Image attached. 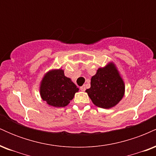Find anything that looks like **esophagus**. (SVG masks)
Segmentation results:
<instances>
[{
	"instance_id": "1",
	"label": "esophagus",
	"mask_w": 156,
	"mask_h": 156,
	"mask_svg": "<svg viewBox=\"0 0 156 156\" xmlns=\"http://www.w3.org/2000/svg\"><path fill=\"white\" fill-rule=\"evenodd\" d=\"M80 89L81 91H83V92H84V91L86 90V87H85V85H83L82 87H80Z\"/></svg>"
}]
</instances>
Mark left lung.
<instances>
[{"instance_id": "8db88e82", "label": "left lung", "mask_w": 156, "mask_h": 156, "mask_svg": "<svg viewBox=\"0 0 156 156\" xmlns=\"http://www.w3.org/2000/svg\"><path fill=\"white\" fill-rule=\"evenodd\" d=\"M86 92L100 108H111L119 103L124 96L125 83L115 64L110 62L99 68L91 78V87Z\"/></svg>"}]
</instances>
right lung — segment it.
I'll return each mask as SVG.
<instances>
[{
    "mask_svg": "<svg viewBox=\"0 0 156 156\" xmlns=\"http://www.w3.org/2000/svg\"><path fill=\"white\" fill-rule=\"evenodd\" d=\"M79 89L64 76L62 69H52L44 74L40 83L39 92L44 101L53 107H64L69 103Z\"/></svg>",
    "mask_w": 156,
    "mask_h": 156,
    "instance_id": "obj_1",
    "label": "right lung"
}]
</instances>
